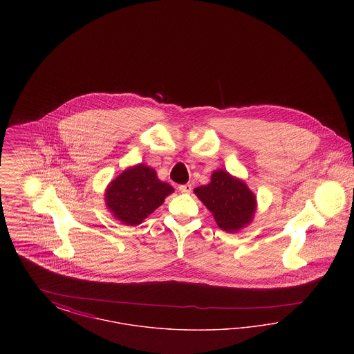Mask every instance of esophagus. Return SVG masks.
Returning <instances> with one entry per match:
<instances>
[{
    "instance_id": "1",
    "label": "esophagus",
    "mask_w": 354,
    "mask_h": 354,
    "mask_svg": "<svg viewBox=\"0 0 354 354\" xmlns=\"http://www.w3.org/2000/svg\"><path fill=\"white\" fill-rule=\"evenodd\" d=\"M191 189H192V185H188V183H187V185H179V191L183 192V194H189Z\"/></svg>"
}]
</instances>
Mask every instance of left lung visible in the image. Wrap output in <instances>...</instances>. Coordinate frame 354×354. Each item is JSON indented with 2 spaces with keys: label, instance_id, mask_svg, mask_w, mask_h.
<instances>
[{
  "label": "left lung",
  "instance_id": "left-lung-1",
  "mask_svg": "<svg viewBox=\"0 0 354 354\" xmlns=\"http://www.w3.org/2000/svg\"><path fill=\"white\" fill-rule=\"evenodd\" d=\"M194 192L225 232H236L252 220L256 208L254 195L244 182L223 169L215 171L211 183L196 187Z\"/></svg>",
  "mask_w": 354,
  "mask_h": 354
}]
</instances>
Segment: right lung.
Returning a JSON list of instances; mask_svg holds the SVG:
<instances>
[{
	"label": "right lung",
	"instance_id": "add662e5",
	"mask_svg": "<svg viewBox=\"0 0 354 354\" xmlns=\"http://www.w3.org/2000/svg\"><path fill=\"white\" fill-rule=\"evenodd\" d=\"M174 191L158 179L153 169L139 165L122 172L106 192V205L117 219L138 225L152 214Z\"/></svg>",
	"mask_w": 354,
	"mask_h": 354
}]
</instances>
